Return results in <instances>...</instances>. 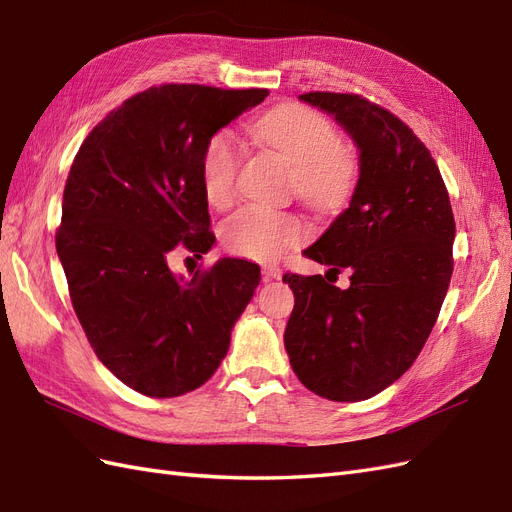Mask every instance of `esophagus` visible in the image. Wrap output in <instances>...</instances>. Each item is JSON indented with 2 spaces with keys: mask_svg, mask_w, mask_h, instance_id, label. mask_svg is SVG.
<instances>
[{
  "mask_svg": "<svg viewBox=\"0 0 512 512\" xmlns=\"http://www.w3.org/2000/svg\"><path fill=\"white\" fill-rule=\"evenodd\" d=\"M283 276V270L279 266H266L264 268V279L266 281H279Z\"/></svg>",
  "mask_w": 512,
  "mask_h": 512,
  "instance_id": "34e87169",
  "label": "esophagus"
}]
</instances>
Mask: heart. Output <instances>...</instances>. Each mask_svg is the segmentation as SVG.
I'll use <instances>...</instances> for the list:
<instances>
[{
  "mask_svg": "<svg viewBox=\"0 0 512 512\" xmlns=\"http://www.w3.org/2000/svg\"><path fill=\"white\" fill-rule=\"evenodd\" d=\"M251 137L283 160L294 191L317 208L339 206L354 184V150L337 139L326 115L311 107H276L251 126ZM238 169L236 141L229 133H216L201 156V186L210 206H229L236 195ZM302 236L298 216L264 206H248L223 225L227 251L255 261L279 259Z\"/></svg>",
  "mask_w": 512,
  "mask_h": 512,
  "instance_id": "obj_1",
  "label": "heart"
}]
</instances>
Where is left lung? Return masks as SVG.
I'll return each mask as SVG.
<instances>
[{"label": "left lung", "mask_w": 512, "mask_h": 512, "mask_svg": "<svg viewBox=\"0 0 512 512\" xmlns=\"http://www.w3.org/2000/svg\"><path fill=\"white\" fill-rule=\"evenodd\" d=\"M352 137L358 182L349 206L304 255L339 272L285 274L294 311L285 328L291 369L330 401H364L412 367L440 315L452 274L455 216L429 150L386 109L352 94L298 96Z\"/></svg>", "instance_id": "1"}]
</instances>
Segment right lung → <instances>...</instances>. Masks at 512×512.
<instances>
[{
    "mask_svg": "<svg viewBox=\"0 0 512 512\" xmlns=\"http://www.w3.org/2000/svg\"><path fill=\"white\" fill-rule=\"evenodd\" d=\"M268 90L150 87L111 111L79 148L64 188L57 257L70 300L105 367L145 397L203 386L259 285L253 261L223 257L193 279L175 246L208 253L201 156L218 130Z\"/></svg>",
    "mask_w": 512,
    "mask_h": 512,
    "instance_id": "add662e5",
    "label": "right lung"
}]
</instances>
